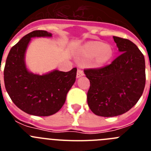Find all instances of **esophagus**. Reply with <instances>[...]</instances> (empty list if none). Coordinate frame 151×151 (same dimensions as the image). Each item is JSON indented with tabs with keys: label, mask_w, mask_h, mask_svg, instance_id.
I'll return each instance as SVG.
<instances>
[{
	"label": "esophagus",
	"mask_w": 151,
	"mask_h": 151,
	"mask_svg": "<svg viewBox=\"0 0 151 151\" xmlns=\"http://www.w3.org/2000/svg\"><path fill=\"white\" fill-rule=\"evenodd\" d=\"M84 76V72L81 69H78V71H77V74H76V77L77 78H80V77H82Z\"/></svg>",
	"instance_id": "esophagus-1"
}]
</instances>
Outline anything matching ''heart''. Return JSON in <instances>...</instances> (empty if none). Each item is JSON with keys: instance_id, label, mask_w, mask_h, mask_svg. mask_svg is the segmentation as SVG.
I'll use <instances>...</instances> for the list:
<instances>
[{"instance_id": "1", "label": "heart", "mask_w": 151, "mask_h": 151, "mask_svg": "<svg viewBox=\"0 0 151 151\" xmlns=\"http://www.w3.org/2000/svg\"><path fill=\"white\" fill-rule=\"evenodd\" d=\"M82 55L85 58H92L94 64L101 66L111 59L113 49L110 45H104L100 41H92L85 45Z\"/></svg>"}]
</instances>
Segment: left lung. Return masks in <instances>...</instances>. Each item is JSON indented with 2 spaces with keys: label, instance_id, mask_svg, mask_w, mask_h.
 <instances>
[{
  "label": "left lung",
  "instance_id": "left-lung-1",
  "mask_svg": "<svg viewBox=\"0 0 151 151\" xmlns=\"http://www.w3.org/2000/svg\"><path fill=\"white\" fill-rule=\"evenodd\" d=\"M120 55L109 66L84 70L90 81L87 101L94 114L122 115L132 108L145 86V57L133 42L113 36Z\"/></svg>",
  "mask_w": 151,
  "mask_h": 151
}]
</instances>
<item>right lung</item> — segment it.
<instances>
[{"label":"right lung","instance_id":"obj_1","mask_svg":"<svg viewBox=\"0 0 151 151\" xmlns=\"http://www.w3.org/2000/svg\"><path fill=\"white\" fill-rule=\"evenodd\" d=\"M50 37L47 31H33L10 49L6 58L4 71L6 91L16 106L30 115L48 116L59 111L76 82V68L66 73L54 69L42 75L27 68L26 53L32 38Z\"/></svg>","mask_w":151,"mask_h":151}]
</instances>
